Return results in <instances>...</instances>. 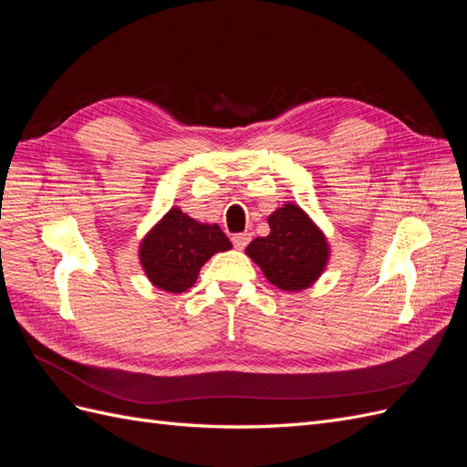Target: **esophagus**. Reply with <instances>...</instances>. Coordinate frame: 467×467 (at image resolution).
I'll return each mask as SVG.
<instances>
[{
	"label": "esophagus",
	"mask_w": 467,
	"mask_h": 467,
	"mask_svg": "<svg viewBox=\"0 0 467 467\" xmlns=\"http://www.w3.org/2000/svg\"><path fill=\"white\" fill-rule=\"evenodd\" d=\"M249 239H251L249 234H235V235L232 237V242H234V247H235V249H244V247L249 244Z\"/></svg>",
	"instance_id": "esophagus-1"
}]
</instances>
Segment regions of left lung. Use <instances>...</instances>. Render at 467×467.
<instances>
[{
  "label": "left lung",
  "mask_w": 467,
  "mask_h": 467,
  "mask_svg": "<svg viewBox=\"0 0 467 467\" xmlns=\"http://www.w3.org/2000/svg\"><path fill=\"white\" fill-rule=\"evenodd\" d=\"M271 234L255 237L245 253L266 280L285 292L314 285L329 261V244L317 223L294 202L282 204L268 216Z\"/></svg>",
  "instance_id": "8db88e82"
}]
</instances>
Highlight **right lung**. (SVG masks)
<instances>
[{
  "mask_svg": "<svg viewBox=\"0 0 467 467\" xmlns=\"http://www.w3.org/2000/svg\"><path fill=\"white\" fill-rule=\"evenodd\" d=\"M232 242L218 223H202L173 206L153 225L140 244L138 255L148 280L160 290L187 292L201 266Z\"/></svg>",
  "mask_w": 467,
  "mask_h": 467,
  "instance_id": "add662e5",
  "label": "right lung"
}]
</instances>
